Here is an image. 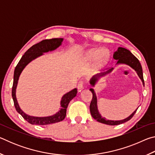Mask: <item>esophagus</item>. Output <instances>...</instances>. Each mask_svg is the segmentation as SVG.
<instances>
[{"label":"esophagus","mask_w":155,"mask_h":155,"mask_svg":"<svg viewBox=\"0 0 155 155\" xmlns=\"http://www.w3.org/2000/svg\"><path fill=\"white\" fill-rule=\"evenodd\" d=\"M78 90H79L80 91L82 90L83 89V82L82 81H81L80 82H79V83H78Z\"/></svg>","instance_id":"34e87169"}]
</instances>
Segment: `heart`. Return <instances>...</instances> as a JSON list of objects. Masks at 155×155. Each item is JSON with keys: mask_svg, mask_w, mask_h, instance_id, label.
<instances>
[{"mask_svg": "<svg viewBox=\"0 0 155 155\" xmlns=\"http://www.w3.org/2000/svg\"><path fill=\"white\" fill-rule=\"evenodd\" d=\"M86 59L88 61H93L96 59V61L98 64L102 65L104 64L107 61L109 57L108 51L105 49H99V48H94L89 51L86 53Z\"/></svg>", "mask_w": 155, "mask_h": 155, "instance_id": "1", "label": "heart"}]
</instances>
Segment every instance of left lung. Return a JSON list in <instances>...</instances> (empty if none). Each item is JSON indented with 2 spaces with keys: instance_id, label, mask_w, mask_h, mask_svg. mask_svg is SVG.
<instances>
[{
  "instance_id": "8db88e82",
  "label": "left lung",
  "mask_w": 155,
  "mask_h": 155,
  "mask_svg": "<svg viewBox=\"0 0 155 155\" xmlns=\"http://www.w3.org/2000/svg\"><path fill=\"white\" fill-rule=\"evenodd\" d=\"M113 58H114L115 60H117V63L115 65L124 64V65H128L130 68L134 70L136 72V73H137V74L138 75L139 78H140L141 82H142L143 85L144 86L142 68H141L140 62L139 61V60L136 58V57L133 55L132 53H131L130 51H128V50L124 48H122V47H118V48H117V51L114 53ZM114 68H112L106 72H101L96 75H94L90 81V83L91 86H92L94 87H95V85L98 83V81H99L100 78L105 77L106 75L110 74V73L114 70ZM90 90L91 91V93L93 94V98H92V100H91V102L90 105L91 115V116L93 117V118L95 119L96 121H98L101 123H103V124H105L107 125H112V126L122 124V123L127 122L132 118L133 116L134 115L135 112L137 111V110L138 109L137 107V108L136 109L135 111L129 115V116L126 117L125 119L120 120H107L104 117L102 116L101 114H100V112L98 111V100H97V96H96L95 91H94L93 88H90Z\"/></svg>"
}]
</instances>
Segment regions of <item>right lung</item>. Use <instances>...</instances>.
Masks as SVG:
<instances>
[{
	"mask_svg": "<svg viewBox=\"0 0 155 155\" xmlns=\"http://www.w3.org/2000/svg\"><path fill=\"white\" fill-rule=\"evenodd\" d=\"M63 38H54L51 40H42L40 42L35 44L25 52L24 55L20 59L18 65L15 68L14 74V83L12 87V98L14 100V106L18 114H20L25 120L31 124L35 125H48L54 123L62 121L66 115V109L68 104L72 100L77 96V89L74 88L71 91H68L62 96L60 105L61 109L58 112L52 115L45 117H36L26 114L25 113L20 109L19 104L18 103L16 98V88L21 73L25 69V68L33 60L38 57L44 55V52L53 51L61 45Z\"/></svg>",
	"mask_w": 155,
	"mask_h": 155,
	"instance_id": "right-lung-1",
	"label": "right lung"
}]
</instances>
